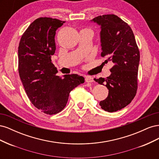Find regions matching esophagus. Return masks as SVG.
<instances>
[{
	"label": "esophagus",
	"instance_id": "obj_1",
	"mask_svg": "<svg viewBox=\"0 0 159 159\" xmlns=\"http://www.w3.org/2000/svg\"><path fill=\"white\" fill-rule=\"evenodd\" d=\"M85 80L87 83H91V82H93V78L92 77H90V76H86Z\"/></svg>",
	"mask_w": 159,
	"mask_h": 159
}]
</instances>
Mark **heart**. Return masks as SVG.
Wrapping results in <instances>:
<instances>
[{"instance_id": "heart-1", "label": "heart", "mask_w": 159, "mask_h": 159, "mask_svg": "<svg viewBox=\"0 0 159 159\" xmlns=\"http://www.w3.org/2000/svg\"><path fill=\"white\" fill-rule=\"evenodd\" d=\"M87 30V31H89V32H92L90 29H85V30Z\"/></svg>"}]
</instances>
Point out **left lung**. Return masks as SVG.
I'll use <instances>...</instances> for the list:
<instances>
[{
	"label": "left lung",
	"instance_id": "left-lung-1",
	"mask_svg": "<svg viewBox=\"0 0 159 159\" xmlns=\"http://www.w3.org/2000/svg\"><path fill=\"white\" fill-rule=\"evenodd\" d=\"M91 22L101 28V55L107 57L105 62L114 63L110 70L111 74L106 79H94L99 84H106L108 96L99 105L112 113L125 107L136 95L140 54L131 27L117 16H99Z\"/></svg>",
	"mask_w": 159,
	"mask_h": 159
}]
</instances>
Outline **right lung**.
I'll list each match as a JSON object with an SVG mask.
<instances>
[{
    "label": "right lung",
    "mask_w": 159,
    "mask_h": 159,
    "mask_svg": "<svg viewBox=\"0 0 159 159\" xmlns=\"http://www.w3.org/2000/svg\"><path fill=\"white\" fill-rule=\"evenodd\" d=\"M64 23L56 18H37L23 34L18 46V72L26 93L36 108L48 115L63 110L70 91L85 81L78 74L56 75L52 63L56 31Z\"/></svg>",
    "instance_id": "obj_1"
}]
</instances>
